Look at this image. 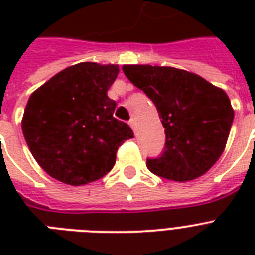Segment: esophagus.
<instances>
[{
  "mask_svg": "<svg viewBox=\"0 0 255 255\" xmlns=\"http://www.w3.org/2000/svg\"><path fill=\"white\" fill-rule=\"evenodd\" d=\"M129 126H131V128H132V129H133V132H136V129H137V126H136L135 119L129 120Z\"/></svg>",
  "mask_w": 255,
  "mask_h": 255,
  "instance_id": "obj_1",
  "label": "esophagus"
}]
</instances>
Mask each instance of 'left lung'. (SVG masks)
<instances>
[{
  "instance_id": "1",
  "label": "left lung",
  "mask_w": 255,
  "mask_h": 255,
  "mask_svg": "<svg viewBox=\"0 0 255 255\" xmlns=\"http://www.w3.org/2000/svg\"><path fill=\"white\" fill-rule=\"evenodd\" d=\"M123 73L153 102L165 128L163 155L147 159L148 169L178 182L206 173L225 149L233 123L226 92L176 67L124 65Z\"/></svg>"
}]
</instances>
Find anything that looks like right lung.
Here are the masks:
<instances>
[{"label":"right lung","instance_id":"1","mask_svg":"<svg viewBox=\"0 0 255 255\" xmlns=\"http://www.w3.org/2000/svg\"><path fill=\"white\" fill-rule=\"evenodd\" d=\"M118 65L82 62L54 75L30 95L22 132L31 155L58 181L79 186L112 169L116 151L133 137L127 123L114 118L108 88Z\"/></svg>","mask_w":255,"mask_h":255}]
</instances>
